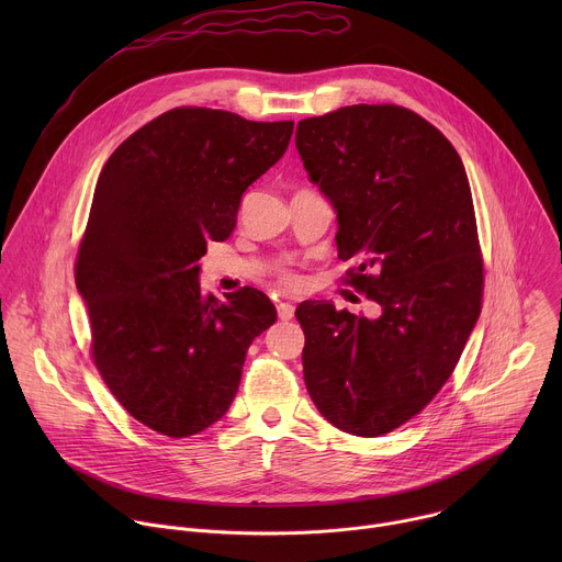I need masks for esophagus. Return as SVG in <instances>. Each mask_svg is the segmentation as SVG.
<instances>
[{"label": "esophagus", "mask_w": 562, "mask_h": 562, "mask_svg": "<svg viewBox=\"0 0 562 562\" xmlns=\"http://www.w3.org/2000/svg\"><path fill=\"white\" fill-rule=\"evenodd\" d=\"M293 313H295L293 304H289V302H280V304H278V317H280V319H291Z\"/></svg>", "instance_id": "34e87169"}]
</instances>
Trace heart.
<instances>
[{"label": "heart", "instance_id": "1", "mask_svg": "<svg viewBox=\"0 0 562 562\" xmlns=\"http://www.w3.org/2000/svg\"><path fill=\"white\" fill-rule=\"evenodd\" d=\"M282 284L289 286V289H293V286H297V278L291 276V273H284V276H282Z\"/></svg>", "mask_w": 562, "mask_h": 562}]
</instances>
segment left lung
Returning <instances> with one entry per match:
<instances>
[{"label":"left lung","instance_id":"8db88e82","mask_svg":"<svg viewBox=\"0 0 562 562\" xmlns=\"http://www.w3.org/2000/svg\"><path fill=\"white\" fill-rule=\"evenodd\" d=\"M308 180L338 213L345 280L375 319L302 302L308 395L334 427L364 438L420 414L453 373L483 304L469 180L451 142L418 113L356 104L297 124Z\"/></svg>","mask_w":562,"mask_h":562}]
</instances>
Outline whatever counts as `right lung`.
Returning <instances> with one entry per match:
<instances>
[{"instance_id":"obj_1","label":"right lung","mask_w":562,"mask_h":562,"mask_svg":"<svg viewBox=\"0 0 562 562\" xmlns=\"http://www.w3.org/2000/svg\"><path fill=\"white\" fill-rule=\"evenodd\" d=\"M293 122L180 106L126 137L100 173L77 251L91 351L117 403L189 438L231 407L251 342L276 319L258 289H200L209 243L235 228L243 193L284 155Z\"/></svg>"}]
</instances>
